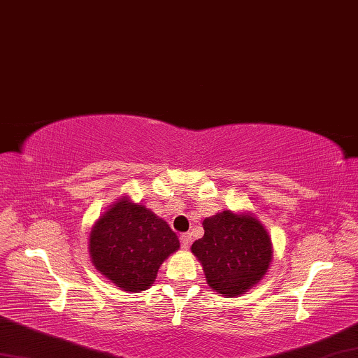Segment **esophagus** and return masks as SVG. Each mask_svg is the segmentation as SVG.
<instances>
[{"instance_id": "obj_1", "label": "esophagus", "mask_w": 358, "mask_h": 358, "mask_svg": "<svg viewBox=\"0 0 358 358\" xmlns=\"http://www.w3.org/2000/svg\"><path fill=\"white\" fill-rule=\"evenodd\" d=\"M180 245H182V248L184 249H188L190 248V245H192V234H182L180 235Z\"/></svg>"}]
</instances>
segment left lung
<instances>
[{
  "mask_svg": "<svg viewBox=\"0 0 358 358\" xmlns=\"http://www.w3.org/2000/svg\"><path fill=\"white\" fill-rule=\"evenodd\" d=\"M204 237L192 245L210 288L226 298L245 294L266 274L273 245L251 213L222 210L202 222Z\"/></svg>",
  "mask_w": 358,
  "mask_h": 358,
  "instance_id": "1",
  "label": "left lung"
}]
</instances>
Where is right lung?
<instances>
[{
	"label": "right lung",
	"instance_id": "add662e5",
	"mask_svg": "<svg viewBox=\"0 0 358 358\" xmlns=\"http://www.w3.org/2000/svg\"><path fill=\"white\" fill-rule=\"evenodd\" d=\"M90 257L106 279L123 292H143L157 278L168 255L179 249L166 221L129 198H120L90 232Z\"/></svg>",
	"mask_w": 358,
	"mask_h": 358
}]
</instances>
